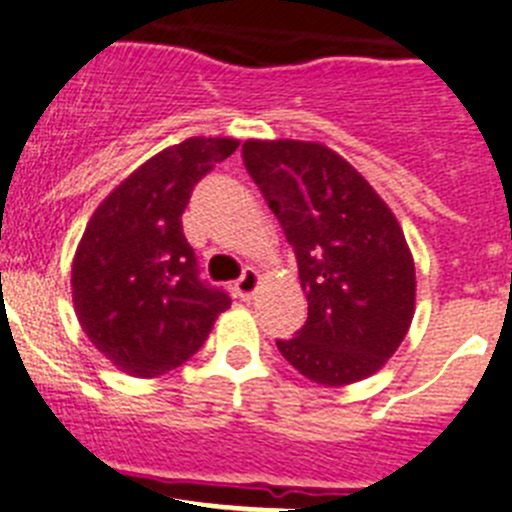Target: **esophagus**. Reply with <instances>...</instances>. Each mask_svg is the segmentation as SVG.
<instances>
[{"label": "esophagus", "mask_w": 512, "mask_h": 512, "mask_svg": "<svg viewBox=\"0 0 512 512\" xmlns=\"http://www.w3.org/2000/svg\"><path fill=\"white\" fill-rule=\"evenodd\" d=\"M260 288V273H257L255 267H247L245 273L239 275V280L234 283V290H237L242 298H252Z\"/></svg>", "instance_id": "1"}]
</instances>
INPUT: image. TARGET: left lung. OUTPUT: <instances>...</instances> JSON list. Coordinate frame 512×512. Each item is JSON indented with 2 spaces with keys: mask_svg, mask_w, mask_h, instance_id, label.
Masks as SVG:
<instances>
[{
  "mask_svg": "<svg viewBox=\"0 0 512 512\" xmlns=\"http://www.w3.org/2000/svg\"><path fill=\"white\" fill-rule=\"evenodd\" d=\"M242 158L296 252L308 301L280 354L326 388L375 375L416 311V265L395 214L321 142L247 140Z\"/></svg>",
  "mask_w": 512,
  "mask_h": 512,
  "instance_id": "obj_1",
  "label": "left lung"
}]
</instances>
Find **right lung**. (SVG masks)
I'll list each match as a JSON object with an SVG mask.
<instances>
[{
  "label": "right lung",
  "mask_w": 512,
  "mask_h": 512,
  "mask_svg": "<svg viewBox=\"0 0 512 512\" xmlns=\"http://www.w3.org/2000/svg\"><path fill=\"white\" fill-rule=\"evenodd\" d=\"M239 147L188 137L124 178L86 224L71 267L73 308L117 370L158 377L204 347L232 298L199 278L181 216L193 186Z\"/></svg>",
  "instance_id": "obj_1"
}]
</instances>
